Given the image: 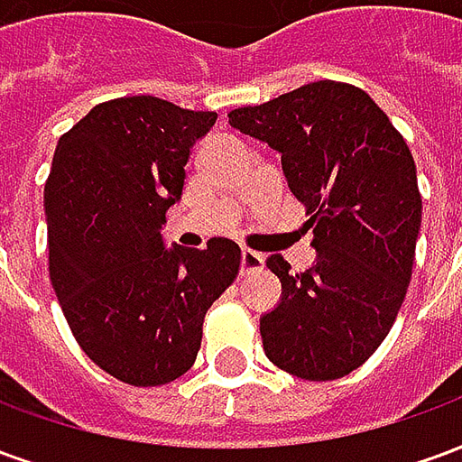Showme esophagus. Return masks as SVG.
<instances>
[{
    "label": "esophagus",
    "instance_id": "1",
    "mask_svg": "<svg viewBox=\"0 0 462 462\" xmlns=\"http://www.w3.org/2000/svg\"><path fill=\"white\" fill-rule=\"evenodd\" d=\"M240 264H242V274H252V272H260L262 267H264V257H262L260 252H254V250H242Z\"/></svg>",
    "mask_w": 462,
    "mask_h": 462
}]
</instances>
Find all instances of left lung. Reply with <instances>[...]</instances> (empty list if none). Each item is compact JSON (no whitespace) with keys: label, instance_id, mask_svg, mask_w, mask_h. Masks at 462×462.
<instances>
[{"label":"left lung","instance_id":"left-lung-1","mask_svg":"<svg viewBox=\"0 0 462 462\" xmlns=\"http://www.w3.org/2000/svg\"><path fill=\"white\" fill-rule=\"evenodd\" d=\"M227 118L280 152L317 250L307 272L267 257L282 300L260 317L264 354L307 381L346 376L386 339L406 297L420 230L413 155L374 98L339 81H311Z\"/></svg>","mask_w":462,"mask_h":462}]
</instances>
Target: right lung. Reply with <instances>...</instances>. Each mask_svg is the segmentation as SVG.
<instances>
[{
	"mask_svg": "<svg viewBox=\"0 0 462 462\" xmlns=\"http://www.w3.org/2000/svg\"><path fill=\"white\" fill-rule=\"evenodd\" d=\"M217 121L155 96L94 106L59 138L44 188L49 272L86 356L131 386L195 364L202 319L240 270V247H165L190 151Z\"/></svg>",
	"mask_w": 462,
	"mask_h": 462,
	"instance_id": "add662e5",
	"label": "right lung"
}]
</instances>
